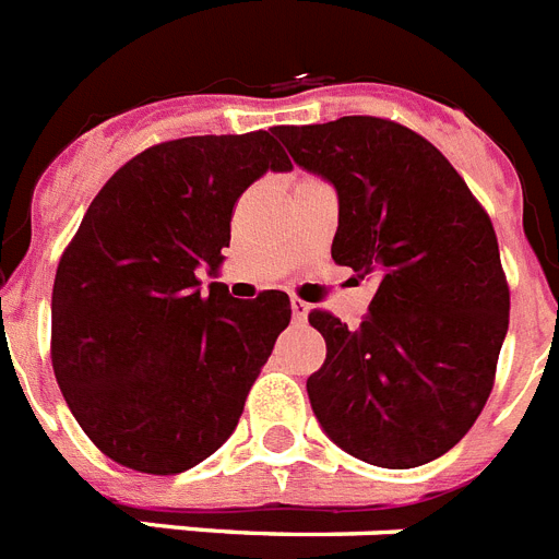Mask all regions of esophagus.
I'll use <instances>...</instances> for the list:
<instances>
[{"mask_svg":"<svg viewBox=\"0 0 559 559\" xmlns=\"http://www.w3.org/2000/svg\"><path fill=\"white\" fill-rule=\"evenodd\" d=\"M289 307H293L295 321H307V316H310V304H304L301 298H293V301H289Z\"/></svg>","mask_w":559,"mask_h":559,"instance_id":"34e87169","label":"esophagus"}]
</instances>
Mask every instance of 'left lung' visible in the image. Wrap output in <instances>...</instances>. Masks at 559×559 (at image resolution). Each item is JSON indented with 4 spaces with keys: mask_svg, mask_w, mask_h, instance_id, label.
<instances>
[{
    "mask_svg": "<svg viewBox=\"0 0 559 559\" xmlns=\"http://www.w3.org/2000/svg\"><path fill=\"white\" fill-rule=\"evenodd\" d=\"M272 131L338 192L335 264L379 281L356 330L310 312L326 342L307 379L316 419L342 451L379 468L437 460L483 413L508 333L491 217L433 143L393 120Z\"/></svg>",
    "mask_w": 559,
    "mask_h": 559,
    "instance_id": "obj_1",
    "label": "left lung"
}]
</instances>
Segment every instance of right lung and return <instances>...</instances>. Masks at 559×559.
Masks as SVG:
<instances>
[{"label":"right lung","instance_id":"add662e5","mask_svg":"<svg viewBox=\"0 0 559 559\" xmlns=\"http://www.w3.org/2000/svg\"><path fill=\"white\" fill-rule=\"evenodd\" d=\"M293 163L270 131L180 138L140 152L91 201L59 258L51 365L85 437L169 476L233 437L289 324L287 293L235 301L215 275L238 198Z\"/></svg>","mask_w":559,"mask_h":559}]
</instances>
